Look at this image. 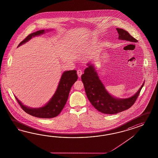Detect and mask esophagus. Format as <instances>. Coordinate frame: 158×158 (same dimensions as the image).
<instances>
[{
  "instance_id": "34e87169",
  "label": "esophagus",
  "mask_w": 158,
  "mask_h": 158,
  "mask_svg": "<svg viewBox=\"0 0 158 158\" xmlns=\"http://www.w3.org/2000/svg\"><path fill=\"white\" fill-rule=\"evenodd\" d=\"M77 76H78L79 77H81V75L83 74V71H82V70H81V69H78L77 71Z\"/></svg>"
}]
</instances>
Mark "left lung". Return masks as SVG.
Segmentation results:
<instances>
[{
    "instance_id": "obj_1",
    "label": "left lung",
    "mask_w": 158,
    "mask_h": 158,
    "mask_svg": "<svg viewBox=\"0 0 158 158\" xmlns=\"http://www.w3.org/2000/svg\"><path fill=\"white\" fill-rule=\"evenodd\" d=\"M116 30L119 39L131 42H138L126 30L118 28ZM88 65L89 67L85 69L81 79L89 101L98 111L106 114H115L130 108L135 103L144 83L134 96L128 99H116L111 96L105 89L93 66Z\"/></svg>"
}]
</instances>
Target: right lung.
<instances>
[{"instance_id":"obj_1","label":"right lung","mask_w":158,"mask_h":158,"mask_svg":"<svg viewBox=\"0 0 158 158\" xmlns=\"http://www.w3.org/2000/svg\"><path fill=\"white\" fill-rule=\"evenodd\" d=\"M44 30H39L28 35L27 37L20 43L18 46L27 42L32 37L43 34ZM77 71L72 70L65 71L58 85V89L50 102L43 107L39 108H30L24 106L15 97L20 107L29 115L40 118H52L58 116L64 107L67 101L71 87L77 81Z\"/></svg>"}]
</instances>
